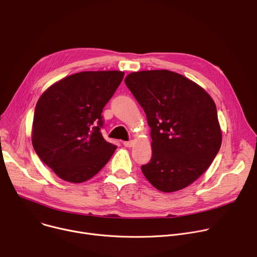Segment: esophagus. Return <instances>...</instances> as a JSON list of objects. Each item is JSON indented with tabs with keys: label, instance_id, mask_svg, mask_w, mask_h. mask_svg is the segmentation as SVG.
<instances>
[{
	"label": "esophagus",
	"instance_id": "esophagus-1",
	"mask_svg": "<svg viewBox=\"0 0 257 257\" xmlns=\"http://www.w3.org/2000/svg\"><path fill=\"white\" fill-rule=\"evenodd\" d=\"M123 145L126 147V148H131L133 145H134V142L133 141H129V142H124Z\"/></svg>",
	"mask_w": 257,
	"mask_h": 257
}]
</instances>
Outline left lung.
Masks as SVG:
<instances>
[{"label": "left lung", "mask_w": 257, "mask_h": 257, "mask_svg": "<svg viewBox=\"0 0 257 257\" xmlns=\"http://www.w3.org/2000/svg\"><path fill=\"white\" fill-rule=\"evenodd\" d=\"M125 83L151 128L152 158L142 165L143 174L162 192L184 189L206 172L220 150L215 102L198 84L168 70L133 72Z\"/></svg>", "instance_id": "obj_1"}]
</instances>
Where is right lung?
Returning <instances> with one entry per match:
<instances>
[{
	"label": "right lung",
	"instance_id": "1",
	"mask_svg": "<svg viewBox=\"0 0 257 257\" xmlns=\"http://www.w3.org/2000/svg\"><path fill=\"white\" fill-rule=\"evenodd\" d=\"M121 71H85L67 76L39 98L32 144L38 157L64 181H88L116 149L101 133L102 110L122 82Z\"/></svg>",
	"mask_w": 257,
	"mask_h": 257
}]
</instances>
